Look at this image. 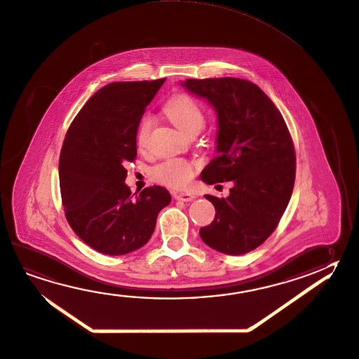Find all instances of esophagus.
<instances>
[{
  "mask_svg": "<svg viewBox=\"0 0 359 359\" xmlns=\"http://www.w3.org/2000/svg\"><path fill=\"white\" fill-rule=\"evenodd\" d=\"M175 199L180 201H194L195 195L191 193H177L175 194Z\"/></svg>",
  "mask_w": 359,
  "mask_h": 359,
  "instance_id": "34e87169",
  "label": "esophagus"
}]
</instances>
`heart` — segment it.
Returning a JSON list of instances; mask_svg holds the SVG:
<instances>
[{
	"label": "heart",
	"mask_w": 359,
	"mask_h": 359,
	"mask_svg": "<svg viewBox=\"0 0 359 359\" xmlns=\"http://www.w3.org/2000/svg\"><path fill=\"white\" fill-rule=\"evenodd\" d=\"M164 112L182 133H187L204 123V114L199 104L187 95H177L170 98L164 106ZM151 127V117L145 116L141 120L137 133V145L141 149L147 144ZM151 175L156 182L171 188H184L194 177V165L182 158H170L155 166Z\"/></svg>",
	"instance_id": "heart-1"
}]
</instances>
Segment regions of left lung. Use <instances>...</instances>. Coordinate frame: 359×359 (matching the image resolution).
I'll use <instances>...</instances> for the list:
<instances>
[{
  "label": "left lung",
  "mask_w": 359,
  "mask_h": 359,
  "mask_svg": "<svg viewBox=\"0 0 359 359\" xmlns=\"http://www.w3.org/2000/svg\"><path fill=\"white\" fill-rule=\"evenodd\" d=\"M182 86L207 100L218 118L217 156L201 180L233 182L226 198L204 195L215 217L201 228V238L215 251L245 255L270 237L292 194L296 158L289 130L255 83L226 76L187 79Z\"/></svg>",
  "instance_id": "left-lung-1"
}]
</instances>
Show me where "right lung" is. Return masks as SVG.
<instances>
[{
	"instance_id": "add662e5",
	"label": "right lung",
	"mask_w": 359,
	"mask_h": 359,
	"mask_svg": "<svg viewBox=\"0 0 359 359\" xmlns=\"http://www.w3.org/2000/svg\"><path fill=\"white\" fill-rule=\"evenodd\" d=\"M164 79L109 83L72 122L59 158V182L72 229L95 251L120 256L151 238L158 214L169 205L163 187L131 194L123 164L137 155L140 121Z\"/></svg>"
}]
</instances>
